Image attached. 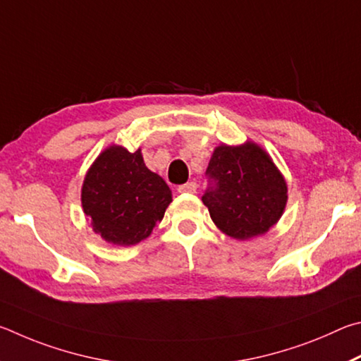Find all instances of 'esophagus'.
I'll list each match as a JSON object with an SVG mask.
<instances>
[{
	"label": "esophagus",
	"mask_w": 361,
	"mask_h": 361,
	"mask_svg": "<svg viewBox=\"0 0 361 361\" xmlns=\"http://www.w3.org/2000/svg\"><path fill=\"white\" fill-rule=\"evenodd\" d=\"M197 188H198V185L195 184V182H187V184L180 185L177 190H179V193H195L197 192Z\"/></svg>",
	"instance_id": "1"
}]
</instances>
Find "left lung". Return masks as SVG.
I'll use <instances>...</instances> for the list:
<instances>
[{
  "label": "left lung",
  "mask_w": 361,
  "mask_h": 361,
  "mask_svg": "<svg viewBox=\"0 0 361 361\" xmlns=\"http://www.w3.org/2000/svg\"><path fill=\"white\" fill-rule=\"evenodd\" d=\"M206 174L214 187L204 193L203 203L226 236L238 241L262 236L286 211V177L268 152L254 141L217 145Z\"/></svg>",
  "instance_id": "8db88e82"
}]
</instances>
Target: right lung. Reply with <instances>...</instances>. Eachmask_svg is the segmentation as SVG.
Instances as JSON below:
<instances>
[{"mask_svg": "<svg viewBox=\"0 0 361 361\" xmlns=\"http://www.w3.org/2000/svg\"><path fill=\"white\" fill-rule=\"evenodd\" d=\"M173 201L166 182L135 154L111 144L84 177L82 209L97 235L112 245H135L149 238Z\"/></svg>", "mask_w": 361, "mask_h": 361, "instance_id": "1", "label": "right lung"}]
</instances>
